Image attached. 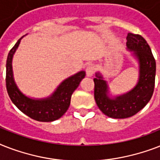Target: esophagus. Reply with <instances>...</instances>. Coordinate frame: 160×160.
<instances>
[{
	"mask_svg": "<svg viewBox=\"0 0 160 160\" xmlns=\"http://www.w3.org/2000/svg\"><path fill=\"white\" fill-rule=\"evenodd\" d=\"M85 71H86V75L87 76H92L94 72H95V66H94V65H92V64L88 65Z\"/></svg>",
	"mask_w": 160,
	"mask_h": 160,
	"instance_id": "obj_1",
	"label": "esophagus"
}]
</instances>
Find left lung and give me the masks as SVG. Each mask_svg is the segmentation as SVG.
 I'll use <instances>...</instances> for the list:
<instances>
[{
	"label": "left lung",
	"mask_w": 160,
	"mask_h": 160,
	"mask_svg": "<svg viewBox=\"0 0 160 160\" xmlns=\"http://www.w3.org/2000/svg\"><path fill=\"white\" fill-rule=\"evenodd\" d=\"M127 48L133 51L139 65V80L136 85L126 94L114 98L109 96L106 80L96 73L95 82V100L101 111L110 118H129L141 110L151 99L154 90L156 63L151 49L140 35L129 33L126 37Z\"/></svg>",
	"instance_id": "left-lung-1"
}]
</instances>
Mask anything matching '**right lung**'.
Listing matches in <instances>:
<instances>
[{
	"mask_svg": "<svg viewBox=\"0 0 160 160\" xmlns=\"http://www.w3.org/2000/svg\"><path fill=\"white\" fill-rule=\"evenodd\" d=\"M21 40H18L11 49L6 60V90L13 104L31 119L41 122H51L60 119L70 106L73 92L79 86L85 76V71L67 78L55 90V92L46 99H31L24 95L15 83L12 71V58L18 48Z\"/></svg>",
	"mask_w": 160,
	"mask_h": 160,
	"instance_id": "obj_1",
	"label": "right lung"
}]
</instances>
